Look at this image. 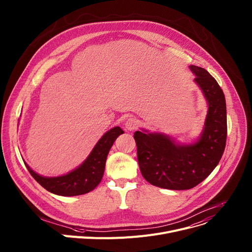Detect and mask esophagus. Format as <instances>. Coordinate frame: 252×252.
Masks as SVG:
<instances>
[{
	"mask_svg": "<svg viewBox=\"0 0 252 252\" xmlns=\"http://www.w3.org/2000/svg\"><path fill=\"white\" fill-rule=\"evenodd\" d=\"M138 121L136 119H132V117H129V119L126 120V124H125V127L127 130H135L138 127Z\"/></svg>",
	"mask_w": 252,
	"mask_h": 252,
	"instance_id": "obj_1",
	"label": "esophagus"
}]
</instances>
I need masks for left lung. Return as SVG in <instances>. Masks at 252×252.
<instances>
[{
  "instance_id": "obj_1",
  "label": "left lung",
  "mask_w": 252,
  "mask_h": 252,
  "mask_svg": "<svg viewBox=\"0 0 252 252\" xmlns=\"http://www.w3.org/2000/svg\"><path fill=\"white\" fill-rule=\"evenodd\" d=\"M194 82L208 104L203 131L189 144H180L163 132H135L138 162L143 177L155 187L190 189L205 180L219 164L227 138V111L223 90L210 73L190 64Z\"/></svg>"
}]
</instances>
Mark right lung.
Here are the masks:
<instances>
[{"label":"right lung","instance_id":"obj_1","mask_svg":"<svg viewBox=\"0 0 252 252\" xmlns=\"http://www.w3.org/2000/svg\"><path fill=\"white\" fill-rule=\"evenodd\" d=\"M124 132L120 126H114L106 131L85 161L76 169L61 176H42L33 171L26 162L24 163L33 178L49 192L63 196L85 194L93 190L101 181L109 150L116 138Z\"/></svg>","mask_w":252,"mask_h":252}]
</instances>
